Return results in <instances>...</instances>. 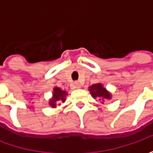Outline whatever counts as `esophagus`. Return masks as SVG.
Segmentation results:
<instances>
[{
    "label": "esophagus",
    "instance_id": "esophagus-1",
    "mask_svg": "<svg viewBox=\"0 0 153 153\" xmlns=\"http://www.w3.org/2000/svg\"><path fill=\"white\" fill-rule=\"evenodd\" d=\"M72 87H73V88H80L81 85H80L79 82H74L72 84Z\"/></svg>",
    "mask_w": 153,
    "mask_h": 153
}]
</instances>
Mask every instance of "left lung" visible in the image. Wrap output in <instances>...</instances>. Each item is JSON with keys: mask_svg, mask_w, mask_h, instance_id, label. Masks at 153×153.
<instances>
[{"mask_svg": "<svg viewBox=\"0 0 153 153\" xmlns=\"http://www.w3.org/2000/svg\"><path fill=\"white\" fill-rule=\"evenodd\" d=\"M89 92L91 94L92 97L101 100L102 103L106 100L111 99V94L109 93L105 88H104L101 83H95L89 87Z\"/></svg>", "mask_w": 153, "mask_h": 153, "instance_id": "left-lung-1", "label": "left lung"}]
</instances>
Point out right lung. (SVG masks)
Instances as JSON below:
<instances>
[{
  "label": "right lung",
  "mask_w": 153,
  "mask_h": 153,
  "mask_svg": "<svg viewBox=\"0 0 153 153\" xmlns=\"http://www.w3.org/2000/svg\"><path fill=\"white\" fill-rule=\"evenodd\" d=\"M67 95V93L65 90H62L61 88L55 87L53 92V97L49 100V105L53 108H55L57 105H60L61 102L65 101V96Z\"/></svg>",
  "instance_id": "obj_1"
}]
</instances>
